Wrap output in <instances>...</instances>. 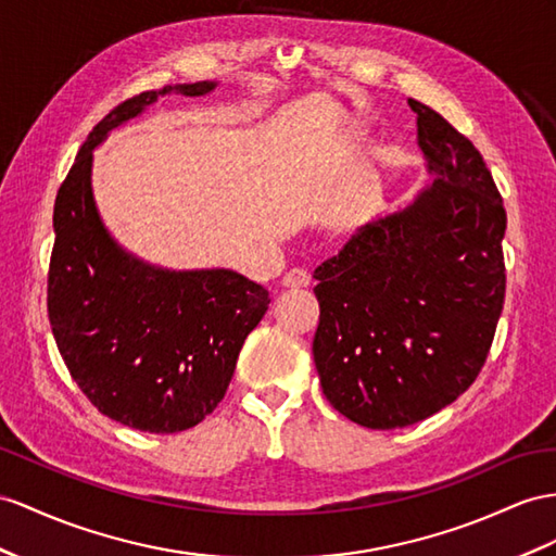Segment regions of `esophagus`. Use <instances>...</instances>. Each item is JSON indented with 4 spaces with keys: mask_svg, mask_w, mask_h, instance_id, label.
<instances>
[{
    "mask_svg": "<svg viewBox=\"0 0 556 556\" xmlns=\"http://www.w3.org/2000/svg\"><path fill=\"white\" fill-rule=\"evenodd\" d=\"M309 283V275L305 273V269H289L287 275H283L281 279V287L283 289H305Z\"/></svg>",
    "mask_w": 556,
    "mask_h": 556,
    "instance_id": "esophagus-1",
    "label": "esophagus"
}]
</instances>
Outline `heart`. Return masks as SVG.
Instances as JSON below:
<instances>
[{"label": "heart", "instance_id": "obj_1", "mask_svg": "<svg viewBox=\"0 0 556 556\" xmlns=\"http://www.w3.org/2000/svg\"><path fill=\"white\" fill-rule=\"evenodd\" d=\"M352 140H359V136H354V138H352Z\"/></svg>", "mask_w": 556, "mask_h": 556}]
</instances>
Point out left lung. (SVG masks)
<instances>
[{"label": "left lung", "mask_w": 556, "mask_h": 556, "mask_svg": "<svg viewBox=\"0 0 556 556\" xmlns=\"http://www.w3.org/2000/svg\"><path fill=\"white\" fill-rule=\"evenodd\" d=\"M432 182L315 269L312 354L326 400L371 430L430 418L472 386L505 298L507 216L463 134L414 98Z\"/></svg>", "instance_id": "obj_1"}]
</instances>
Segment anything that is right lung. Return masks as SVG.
Masks as SVG:
<instances>
[{"instance_id":"1","label":"right lung","mask_w":556,"mask_h":556,"mask_svg":"<svg viewBox=\"0 0 556 556\" xmlns=\"http://www.w3.org/2000/svg\"><path fill=\"white\" fill-rule=\"evenodd\" d=\"M216 87L168 84L117 105L81 146L53 206L47 303L55 345L89 402L140 432H182L218 406L269 298L232 269H168L126 251L96 206L93 150L156 98Z\"/></svg>"}]
</instances>
